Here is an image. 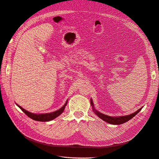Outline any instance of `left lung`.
<instances>
[{
    "mask_svg": "<svg viewBox=\"0 0 159 159\" xmlns=\"http://www.w3.org/2000/svg\"><path fill=\"white\" fill-rule=\"evenodd\" d=\"M90 103L91 104V106L93 107V110L94 113L98 115V116L102 119L103 121H105V122H107L108 123L112 124V125H120V124H123L124 123H125L128 121H129L130 119H131L133 117L135 116V115L140 111L141 110L142 107L139 109V110H137V111H135L134 113L129 115H126V116H121V117H111V116H108V115H104L102 113H100L99 111H98L97 110H95L94 108V105H93V103L92 102V99H91Z\"/></svg>",
    "mask_w": 159,
    "mask_h": 159,
    "instance_id": "obj_1",
    "label": "left lung"
}]
</instances>
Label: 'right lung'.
<instances>
[{
	"instance_id": "obj_1",
	"label": "right lung",
	"mask_w": 159,
	"mask_h": 159,
	"mask_svg": "<svg viewBox=\"0 0 159 159\" xmlns=\"http://www.w3.org/2000/svg\"><path fill=\"white\" fill-rule=\"evenodd\" d=\"M67 103H68V100H67V102H66L64 105H63V107H61L60 109L54 112H52L49 113H42V114H36V113H30L29 111H28L25 110V109H23L22 107L20 106V105H18V104L16 105L17 106L27 115V116H28L32 119L35 120V121H49L57 117L60 114L63 113Z\"/></svg>"
}]
</instances>
